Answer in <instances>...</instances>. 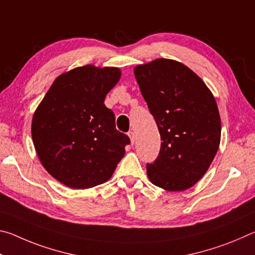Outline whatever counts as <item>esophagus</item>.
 Listing matches in <instances>:
<instances>
[{
    "instance_id": "obj_1",
    "label": "esophagus",
    "mask_w": 255,
    "mask_h": 255,
    "mask_svg": "<svg viewBox=\"0 0 255 255\" xmlns=\"http://www.w3.org/2000/svg\"><path fill=\"white\" fill-rule=\"evenodd\" d=\"M128 136H129V138H130L131 144L135 143V133H133L132 130H129V131H128Z\"/></svg>"
}]
</instances>
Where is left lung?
Returning a JSON list of instances; mask_svg holds the SVG:
<instances>
[{"instance_id": "obj_1", "label": "left lung", "mask_w": 255, "mask_h": 255, "mask_svg": "<svg viewBox=\"0 0 255 255\" xmlns=\"http://www.w3.org/2000/svg\"><path fill=\"white\" fill-rule=\"evenodd\" d=\"M133 73L162 140L156 159L146 164L150 182L167 191L191 188L209 169L221 141L214 96L175 60L155 59Z\"/></svg>"}]
</instances>
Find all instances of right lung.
I'll list each match as a JSON object with an SVG mask.
<instances>
[{
	"label": "right lung",
	"mask_w": 255,
	"mask_h": 255,
	"mask_svg": "<svg viewBox=\"0 0 255 255\" xmlns=\"http://www.w3.org/2000/svg\"><path fill=\"white\" fill-rule=\"evenodd\" d=\"M122 72L93 65L59 75L33 115L31 133L47 172L73 189L105 183L130 144L105 106Z\"/></svg>",
	"instance_id": "obj_1"
}]
</instances>
